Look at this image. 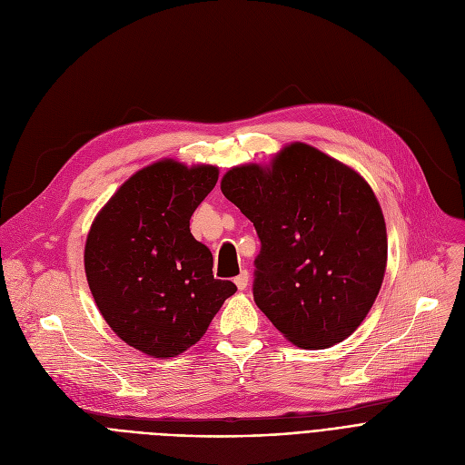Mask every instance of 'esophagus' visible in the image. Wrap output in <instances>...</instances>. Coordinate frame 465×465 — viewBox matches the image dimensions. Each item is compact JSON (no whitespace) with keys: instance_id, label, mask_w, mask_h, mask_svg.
<instances>
[{"instance_id":"esophagus-1","label":"esophagus","mask_w":465,"mask_h":465,"mask_svg":"<svg viewBox=\"0 0 465 465\" xmlns=\"http://www.w3.org/2000/svg\"><path fill=\"white\" fill-rule=\"evenodd\" d=\"M233 282L237 284L239 290H245V288L249 286V272H241V273L233 279Z\"/></svg>"}]
</instances>
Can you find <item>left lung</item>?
Masks as SVG:
<instances>
[{
  "label": "left lung",
  "mask_w": 465,
  "mask_h": 465,
  "mask_svg": "<svg viewBox=\"0 0 465 465\" xmlns=\"http://www.w3.org/2000/svg\"><path fill=\"white\" fill-rule=\"evenodd\" d=\"M220 188L258 233L252 296L262 312L303 349L347 339L370 312L386 267V226L370 184L294 143L272 169H230Z\"/></svg>",
  "instance_id": "left-lung-1"
}]
</instances>
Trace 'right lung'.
<instances>
[{"label":"right lung","mask_w":465,"mask_h":465,"mask_svg":"<svg viewBox=\"0 0 465 465\" xmlns=\"http://www.w3.org/2000/svg\"><path fill=\"white\" fill-rule=\"evenodd\" d=\"M216 179L213 165L144 167L88 233L84 270L95 305L122 341L149 356L171 358L198 343L237 290L214 279L211 251L190 233V216Z\"/></svg>","instance_id":"right-lung-1"}]
</instances>
